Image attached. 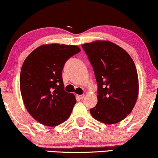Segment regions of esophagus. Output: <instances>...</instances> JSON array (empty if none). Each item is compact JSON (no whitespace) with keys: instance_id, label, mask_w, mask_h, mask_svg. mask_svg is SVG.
<instances>
[{"instance_id":"obj_1","label":"esophagus","mask_w":158,"mask_h":158,"mask_svg":"<svg viewBox=\"0 0 158 158\" xmlns=\"http://www.w3.org/2000/svg\"><path fill=\"white\" fill-rule=\"evenodd\" d=\"M85 97V95H77V98L79 99H82Z\"/></svg>"}]
</instances>
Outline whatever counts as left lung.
I'll use <instances>...</instances> for the list:
<instances>
[{
  "instance_id": "8db88e82",
  "label": "left lung",
  "mask_w": 158,
  "mask_h": 158,
  "mask_svg": "<svg viewBox=\"0 0 158 158\" xmlns=\"http://www.w3.org/2000/svg\"><path fill=\"white\" fill-rule=\"evenodd\" d=\"M81 47L87 54L98 84V103L91 115L106 124H115L131 112L139 93L135 63L125 49L111 41H95Z\"/></svg>"
}]
</instances>
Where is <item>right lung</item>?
<instances>
[{
  "label": "right lung",
  "mask_w": 158,
  "mask_h": 158,
  "mask_svg": "<svg viewBox=\"0 0 158 158\" xmlns=\"http://www.w3.org/2000/svg\"><path fill=\"white\" fill-rule=\"evenodd\" d=\"M81 51L77 46L44 44L24 61L20 91L30 114L46 126L55 127L71 115L77 100L64 90L62 71L68 60Z\"/></svg>",
  "instance_id": "obj_1"
}]
</instances>
